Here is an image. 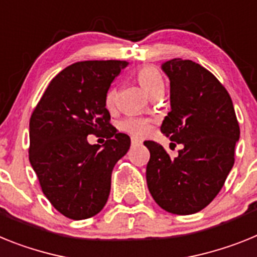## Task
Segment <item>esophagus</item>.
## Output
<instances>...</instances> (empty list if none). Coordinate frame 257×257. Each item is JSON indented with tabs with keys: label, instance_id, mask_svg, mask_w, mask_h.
Listing matches in <instances>:
<instances>
[{
	"label": "esophagus",
	"instance_id": "obj_1",
	"mask_svg": "<svg viewBox=\"0 0 257 257\" xmlns=\"http://www.w3.org/2000/svg\"><path fill=\"white\" fill-rule=\"evenodd\" d=\"M131 144H132V147H137L141 145V141H140V140H137V138H132Z\"/></svg>",
	"mask_w": 257,
	"mask_h": 257
}]
</instances>
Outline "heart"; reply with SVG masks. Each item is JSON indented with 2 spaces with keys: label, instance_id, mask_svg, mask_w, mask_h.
Segmentation results:
<instances>
[{
  "label": "heart",
  "instance_id": "1",
  "mask_svg": "<svg viewBox=\"0 0 257 257\" xmlns=\"http://www.w3.org/2000/svg\"><path fill=\"white\" fill-rule=\"evenodd\" d=\"M140 85L144 88L147 94L151 97H155L156 94H162L164 90V80L158 68L154 66H144L136 73ZM116 88H110L107 90L106 97H104V104L107 108H112L115 106L116 101ZM119 129L135 137H142L150 129V120L145 117H138V116H128L125 119L119 121Z\"/></svg>",
  "mask_w": 257,
  "mask_h": 257
}]
</instances>
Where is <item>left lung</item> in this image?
<instances>
[{"mask_svg":"<svg viewBox=\"0 0 257 257\" xmlns=\"http://www.w3.org/2000/svg\"><path fill=\"white\" fill-rule=\"evenodd\" d=\"M162 68L171 81L172 110L160 131L184 147L171 158L158 142H145L150 151L147 187L163 209L191 215L208 206L224 186L239 124L227 90L204 67L175 58Z\"/></svg>","mask_w":257,"mask_h":257,"instance_id":"left-lung-1","label":"left lung"}]
</instances>
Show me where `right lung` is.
Returning <instances> with one entry per match:
<instances>
[{"label":"right lung","mask_w":257,"mask_h":257,"mask_svg":"<svg viewBox=\"0 0 257 257\" xmlns=\"http://www.w3.org/2000/svg\"><path fill=\"white\" fill-rule=\"evenodd\" d=\"M126 61L77 62L58 73L30 120V162L42 193L58 212L84 220L101 212L111 189V173L131 146L117 133L104 97ZM101 148L89 134H101Z\"/></svg>","instance_id":"right-lung-1"}]
</instances>
